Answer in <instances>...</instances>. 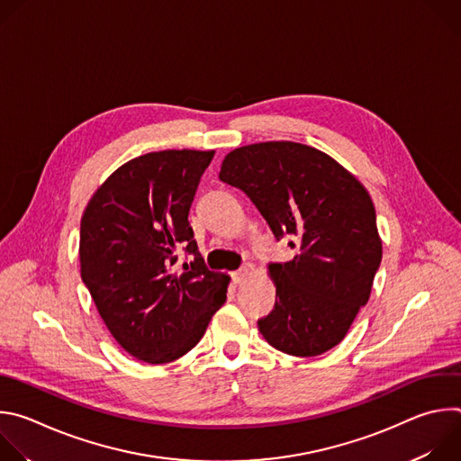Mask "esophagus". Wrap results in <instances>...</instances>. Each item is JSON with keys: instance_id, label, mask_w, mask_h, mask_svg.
I'll return each instance as SVG.
<instances>
[{"instance_id": "1", "label": "esophagus", "mask_w": 461, "mask_h": 461, "mask_svg": "<svg viewBox=\"0 0 461 461\" xmlns=\"http://www.w3.org/2000/svg\"><path fill=\"white\" fill-rule=\"evenodd\" d=\"M248 276H249V267H240L237 272L231 274V279L235 285H242L248 279Z\"/></svg>"}]
</instances>
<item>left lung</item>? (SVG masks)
Returning <instances> with one entry per match:
<instances>
[{
	"label": "left lung",
	"mask_w": 461,
	"mask_h": 461,
	"mask_svg": "<svg viewBox=\"0 0 461 461\" xmlns=\"http://www.w3.org/2000/svg\"><path fill=\"white\" fill-rule=\"evenodd\" d=\"M219 178L244 191L297 253L270 265L276 306L258 330L277 350L312 357L334 348L366 304L381 262L368 191L326 153L297 142H260L226 155Z\"/></svg>",
	"instance_id": "8db88e82"
}]
</instances>
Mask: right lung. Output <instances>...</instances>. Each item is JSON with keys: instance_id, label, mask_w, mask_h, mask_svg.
<instances>
[{"instance_id": "add662e5", "label": "right lung", "mask_w": 461, "mask_h": 461, "mask_svg": "<svg viewBox=\"0 0 461 461\" xmlns=\"http://www.w3.org/2000/svg\"><path fill=\"white\" fill-rule=\"evenodd\" d=\"M213 155L167 149L129 160L82 215V281L118 345L151 365L187 354L226 303L230 277L208 270L187 221ZM180 247L192 257L182 267Z\"/></svg>"}]
</instances>
